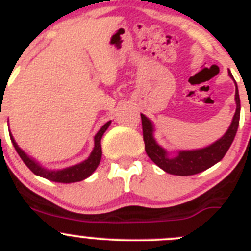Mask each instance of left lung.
I'll list each match as a JSON object with an SVG mask.
<instances>
[{"mask_svg":"<svg viewBox=\"0 0 251 251\" xmlns=\"http://www.w3.org/2000/svg\"><path fill=\"white\" fill-rule=\"evenodd\" d=\"M230 77H232L231 72H229ZM235 102L236 111L232 117L229 128L225 135L218 141L204 149L198 150H185L179 151L175 156H170V153L159 145L156 140L153 139V125L145 115L141 114L142 123V135H144V142H145V151L148 156L152 160L155 164L166 173L171 175L189 176L201 173L206 169L211 168L213 165L220 161L225 156V153L229 150L230 145L234 141L236 131L239 127V120H240V98H239V90L236 86L235 90Z\"/></svg>","mask_w":251,"mask_h":251,"instance_id":"left-lung-1","label":"left lung"}]
</instances>
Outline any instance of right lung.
Returning a JSON list of instances; mask_svg holds the SVG:
<instances>
[{
  "label": "right lung",
  "instance_id": "obj_1",
  "mask_svg": "<svg viewBox=\"0 0 251 251\" xmlns=\"http://www.w3.org/2000/svg\"><path fill=\"white\" fill-rule=\"evenodd\" d=\"M110 124H111V121L106 123L105 125L99 130L98 134L95 135L94 150H92V152L90 153V156L87 157L85 161L80 162V164L77 165H74V166H70V168L62 169V170H47V169L40 166L35 160L31 159L24 150H21V149L19 148V145L16 144L12 135H10V137L13 146H15L16 151H17V153H19L20 157L22 159V161L26 164L27 168L30 169L35 175L41 176V177L51 180V181L70 184V182L82 181V180L89 177V176L98 169L99 164H100L101 161V155H102V151H101V139H102V135L105 134V131L107 130Z\"/></svg>",
  "mask_w": 251,
  "mask_h": 251
}]
</instances>
